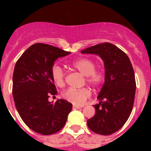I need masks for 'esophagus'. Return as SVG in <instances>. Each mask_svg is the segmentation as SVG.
<instances>
[{"label": "esophagus", "mask_w": 151, "mask_h": 151, "mask_svg": "<svg viewBox=\"0 0 151 151\" xmlns=\"http://www.w3.org/2000/svg\"><path fill=\"white\" fill-rule=\"evenodd\" d=\"M73 109H80V108H81V106H77V105H73Z\"/></svg>", "instance_id": "obj_1"}]
</instances>
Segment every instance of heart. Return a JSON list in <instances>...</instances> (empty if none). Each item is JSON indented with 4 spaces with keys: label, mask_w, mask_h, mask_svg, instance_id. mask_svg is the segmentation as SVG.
<instances>
[{
    "label": "heart",
    "mask_w": 151,
    "mask_h": 151,
    "mask_svg": "<svg viewBox=\"0 0 151 151\" xmlns=\"http://www.w3.org/2000/svg\"><path fill=\"white\" fill-rule=\"evenodd\" d=\"M72 67L85 76L86 82L94 88H98L105 81V73L101 69H96L95 61L87 57H82L72 61ZM51 78L55 85L63 87L65 85V72L58 65H54L51 68ZM64 100L75 105H82L91 96V91L88 88L82 89L68 88L63 93Z\"/></svg>",
    "instance_id": "heart-1"
}]
</instances>
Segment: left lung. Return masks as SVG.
Here are the masks:
<instances>
[{
    "label": "left lung",
    "instance_id": "obj_1",
    "mask_svg": "<svg viewBox=\"0 0 151 151\" xmlns=\"http://www.w3.org/2000/svg\"><path fill=\"white\" fill-rule=\"evenodd\" d=\"M99 55L104 62L105 82L94 105L95 114L87 121L89 129L102 135L116 132L128 120L133 108L136 82L132 65L125 52L109 42L81 51Z\"/></svg>",
    "mask_w": 151,
    "mask_h": 151
}]
</instances>
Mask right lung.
Returning a JSON list of instances; mask_svg holds the SVG:
<instances>
[{"label": "right lung", "instance_id": "right-lung-1", "mask_svg": "<svg viewBox=\"0 0 151 151\" xmlns=\"http://www.w3.org/2000/svg\"><path fill=\"white\" fill-rule=\"evenodd\" d=\"M69 52L47 44L36 43L22 54L13 76V96L19 114L29 129L44 135L63 129L73 104L63 99L48 101L57 94L51 68Z\"/></svg>", "mask_w": 151, "mask_h": 151}]
</instances>
